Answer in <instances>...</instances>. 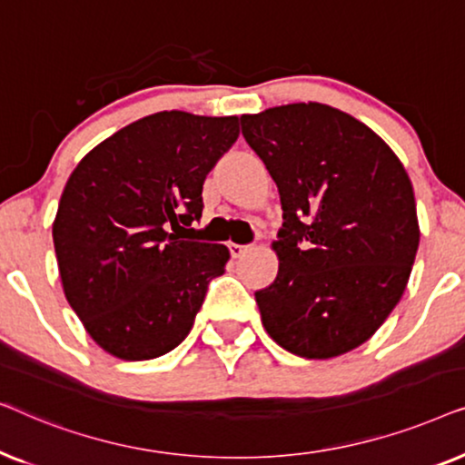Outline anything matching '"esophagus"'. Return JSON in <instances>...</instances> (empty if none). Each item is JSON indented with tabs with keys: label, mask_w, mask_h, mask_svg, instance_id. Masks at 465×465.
Returning <instances> with one entry per match:
<instances>
[{
	"label": "esophagus",
	"mask_w": 465,
	"mask_h": 465,
	"mask_svg": "<svg viewBox=\"0 0 465 465\" xmlns=\"http://www.w3.org/2000/svg\"><path fill=\"white\" fill-rule=\"evenodd\" d=\"M250 250V245H239V243H228V252H231L232 258H241L243 253Z\"/></svg>",
	"instance_id": "1"
}]
</instances>
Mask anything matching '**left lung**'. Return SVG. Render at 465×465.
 Listing matches in <instances>:
<instances>
[{"label":"left lung","instance_id":"1","mask_svg":"<svg viewBox=\"0 0 465 465\" xmlns=\"http://www.w3.org/2000/svg\"><path fill=\"white\" fill-rule=\"evenodd\" d=\"M279 188V272L256 302L288 351L326 360L381 328L409 283L419 247L415 194L383 139L323 104L241 116Z\"/></svg>","mask_w":465,"mask_h":465}]
</instances>
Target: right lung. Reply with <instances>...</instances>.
Wrapping results in <instances>:
<instances>
[{
  "label": "right lung",
  "instance_id": "right-lung-1",
  "mask_svg": "<svg viewBox=\"0 0 465 465\" xmlns=\"http://www.w3.org/2000/svg\"><path fill=\"white\" fill-rule=\"evenodd\" d=\"M239 118L158 112L82 158L53 224L63 290L88 334L123 360L169 353L193 330L226 245L183 239Z\"/></svg>",
  "mask_w": 465,
  "mask_h": 465
}]
</instances>
